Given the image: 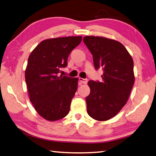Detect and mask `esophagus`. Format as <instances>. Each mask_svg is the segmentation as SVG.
<instances>
[{
  "mask_svg": "<svg viewBox=\"0 0 156 156\" xmlns=\"http://www.w3.org/2000/svg\"><path fill=\"white\" fill-rule=\"evenodd\" d=\"M79 80H80V81L81 83L86 84L87 83H88V79H83V78L80 77V78H79Z\"/></svg>",
  "mask_w": 156,
  "mask_h": 156,
  "instance_id": "1",
  "label": "esophagus"
}]
</instances>
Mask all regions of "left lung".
Returning a JSON list of instances; mask_svg holds the SVG:
<instances>
[{"label":"left lung","mask_w":156,"mask_h":156,"mask_svg":"<svg viewBox=\"0 0 156 156\" xmlns=\"http://www.w3.org/2000/svg\"><path fill=\"white\" fill-rule=\"evenodd\" d=\"M83 40L93 57L95 69L103 70L101 81H88L87 111L92 119L107 121L121 111L129 97L134 83L132 57L118 41L95 36Z\"/></svg>","instance_id":"left-lung-1"}]
</instances>
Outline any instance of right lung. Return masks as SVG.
Returning <instances> with one entry per match:
<instances>
[{
	"instance_id": "obj_1",
	"label": "right lung",
	"mask_w": 156,
	"mask_h": 156,
	"mask_svg": "<svg viewBox=\"0 0 156 156\" xmlns=\"http://www.w3.org/2000/svg\"><path fill=\"white\" fill-rule=\"evenodd\" d=\"M81 36L43 40L30 54L25 80L33 105L48 121L62 119L69 112L77 90L78 79L58 76L68 65L70 52L81 42Z\"/></svg>"
}]
</instances>
